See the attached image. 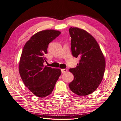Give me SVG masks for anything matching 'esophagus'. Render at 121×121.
I'll list each match as a JSON object with an SVG mask.
<instances>
[{
	"instance_id": "obj_1",
	"label": "esophagus",
	"mask_w": 121,
	"mask_h": 121,
	"mask_svg": "<svg viewBox=\"0 0 121 121\" xmlns=\"http://www.w3.org/2000/svg\"><path fill=\"white\" fill-rule=\"evenodd\" d=\"M67 71H68L67 69H61V73H66Z\"/></svg>"
}]
</instances>
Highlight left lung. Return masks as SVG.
Returning <instances> with one entry per match:
<instances>
[{
	"label": "left lung",
	"mask_w": 121,
	"mask_h": 121,
	"mask_svg": "<svg viewBox=\"0 0 121 121\" xmlns=\"http://www.w3.org/2000/svg\"><path fill=\"white\" fill-rule=\"evenodd\" d=\"M73 56L80 58L75 68L69 71L74 80L69 84L73 92L86 96L95 91L104 77V56L96 40L86 31L77 27L69 29Z\"/></svg>",
	"instance_id": "8db88e82"
}]
</instances>
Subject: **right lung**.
<instances>
[{
  "mask_svg": "<svg viewBox=\"0 0 121 121\" xmlns=\"http://www.w3.org/2000/svg\"><path fill=\"white\" fill-rule=\"evenodd\" d=\"M60 32L45 30L36 33L26 43L19 63L21 77L31 92L38 97H45L52 93L61 75L59 69L44 65L49 43Z\"/></svg>",
  "mask_w": 121,
  "mask_h": 121,
  "instance_id": "right-lung-1",
  "label": "right lung"
}]
</instances>
